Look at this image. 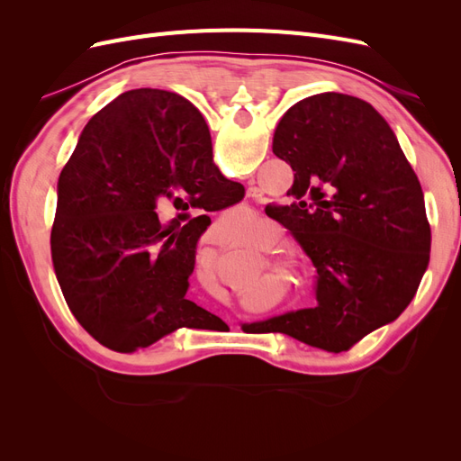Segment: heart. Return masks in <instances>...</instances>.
Wrapping results in <instances>:
<instances>
[{
	"label": "heart",
	"instance_id": "1",
	"mask_svg": "<svg viewBox=\"0 0 461 461\" xmlns=\"http://www.w3.org/2000/svg\"><path fill=\"white\" fill-rule=\"evenodd\" d=\"M232 215H236V217H240V221H246V215H240L239 212H234ZM271 232H273V230H271Z\"/></svg>",
	"mask_w": 461,
	"mask_h": 461
}]
</instances>
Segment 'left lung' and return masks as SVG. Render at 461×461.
I'll list each match as a JSON object with an SVG mask.
<instances>
[{"instance_id": "left-lung-1", "label": "left lung", "mask_w": 461, "mask_h": 461, "mask_svg": "<svg viewBox=\"0 0 461 461\" xmlns=\"http://www.w3.org/2000/svg\"><path fill=\"white\" fill-rule=\"evenodd\" d=\"M273 153L294 171L288 205L265 213L317 269V305L263 323L327 352H346L408 308L423 278L430 227L420 180L388 122L354 95L292 105Z\"/></svg>"}]
</instances>
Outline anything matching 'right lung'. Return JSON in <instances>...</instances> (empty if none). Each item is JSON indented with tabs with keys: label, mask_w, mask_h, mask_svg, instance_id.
<instances>
[{
	"label": "right lung",
	"mask_w": 461,
	"mask_h": 461,
	"mask_svg": "<svg viewBox=\"0 0 461 461\" xmlns=\"http://www.w3.org/2000/svg\"><path fill=\"white\" fill-rule=\"evenodd\" d=\"M244 186L213 165L212 136L183 95L138 88L88 121L58 183L53 269L68 310L115 352L221 319L186 300L205 217L161 225L158 205L219 212Z\"/></svg>",
	"instance_id": "add662e5"
}]
</instances>
